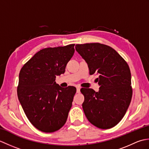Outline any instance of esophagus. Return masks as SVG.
I'll use <instances>...</instances> for the list:
<instances>
[{
  "mask_svg": "<svg viewBox=\"0 0 149 149\" xmlns=\"http://www.w3.org/2000/svg\"><path fill=\"white\" fill-rule=\"evenodd\" d=\"M80 89H81L80 87L79 86L77 87V93H80Z\"/></svg>",
  "mask_w": 149,
  "mask_h": 149,
  "instance_id": "1",
  "label": "esophagus"
}]
</instances>
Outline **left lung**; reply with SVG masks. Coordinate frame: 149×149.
<instances>
[{
	"label": "left lung",
	"instance_id": "8db88e82",
	"mask_svg": "<svg viewBox=\"0 0 149 149\" xmlns=\"http://www.w3.org/2000/svg\"><path fill=\"white\" fill-rule=\"evenodd\" d=\"M75 50L86 62L90 74L99 75V91L81 89L85 115L98 128H111L122 119L131 101V74L127 63L115 49L104 44H77Z\"/></svg>",
	"mask_w": 149,
	"mask_h": 149
}]
</instances>
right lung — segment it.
Returning a JSON list of instances; mask_svg holds the SVG:
<instances>
[{
    "label": "right lung",
    "instance_id": "add662e5",
    "mask_svg": "<svg viewBox=\"0 0 149 149\" xmlns=\"http://www.w3.org/2000/svg\"><path fill=\"white\" fill-rule=\"evenodd\" d=\"M74 45L40 50L20 70L18 100L30 122L42 132L58 131L67 120L76 88H62L55 81L65 73Z\"/></svg>",
    "mask_w": 149,
    "mask_h": 149
}]
</instances>
